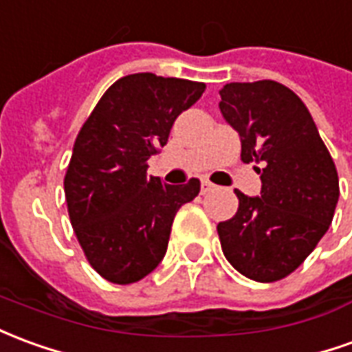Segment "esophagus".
Listing matches in <instances>:
<instances>
[{"label":"esophagus","instance_id":"esophagus-1","mask_svg":"<svg viewBox=\"0 0 352 352\" xmlns=\"http://www.w3.org/2000/svg\"><path fill=\"white\" fill-rule=\"evenodd\" d=\"M215 188H217V186H215L213 183H210L208 179H204V181H201V194H208L211 192V190H215Z\"/></svg>","mask_w":352,"mask_h":352}]
</instances>
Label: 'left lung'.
<instances>
[{"mask_svg": "<svg viewBox=\"0 0 352 352\" xmlns=\"http://www.w3.org/2000/svg\"><path fill=\"white\" fill-rule=\"evenodd\" d=\"M219 110L240 135L242 162L261 168V194L234 190L240 206L217 225L228 263L255 282L287 276L330 228L339 200L336 164L311 112L272 80L227 83Z\"/></svg>", "mask_w": 352, "mask_h": 352, "instance_id": "left-lung-1", "label": "left lung"}]
</instances>
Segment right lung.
<instances>
[{
  "mask_svg": "<svg viewBox=\"0 0 352 352\" xmlns=\"http://www.w3.org/2000/svg\"><path fill=\"white\" fill-rule=\"evenodd\" d=\"M204 89L181 78L129 74L108 87L78 133L65 177L68 215L87 261L108 282L151 274L168 252L175 213L200 192L198 179L166 184L148 177L146 162Z\"/></svg>",
  "mask_w": 352,
  "mask_h": 352,
  "instance_id": "add662e5",
  "label": "right lung"
}]
</instances>
